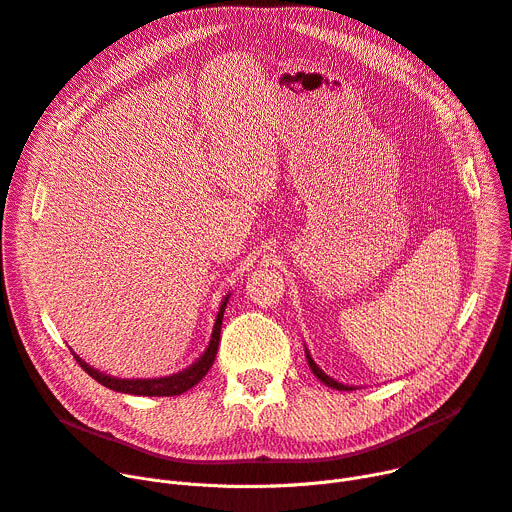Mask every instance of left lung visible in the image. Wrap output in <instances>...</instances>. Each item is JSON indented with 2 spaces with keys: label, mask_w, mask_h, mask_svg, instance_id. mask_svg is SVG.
Returning a JSON list of instances; mask_svg holds the SVG:
<instances>
[{
  "label": "left lung",
  "mask_w": 512,
  "mask_h": 512,
  "mask_svg": "<svg viewBox=\"0 0 512 512\" xmlns=\"http://www.w3.org/2000/svg\"><path fill=\"white\" fill-rule=\"evenodd\" d=\"M306 359H308V366H310V370L314 372V376L320 380V382H324L326 386H330V388H337V390H353L351 386H347V384H341V382H337L335 378H330V376H326L318 366H316V362L312 359V355L308 353V349H306Z\"/></svg>",
  "instance_id": "8db88e82"
}]
</instances>
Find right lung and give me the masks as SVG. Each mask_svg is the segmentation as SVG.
I'll return each instance as SVG.
<instances>
[{
    "mask_svg": "<svg viewBox=\"0 0 512 512\" xmlns=\"http://www.w3.org/2000/svg\"><path fill=\"white\" fill-rule=\"evenodd\" d=\"M229 302V295L221 302L217 320H215V328H213V335H210L208 347L206 351L198 357V362H194L192 366H188L186 370L171 374V376H163V378H113L107 376L95 368H90L86 362L74 353V359L78 362V366L88 374L93 376L97 382H101L103 386L115 390V393H128V395H140V397H175V395H182L186 390H190L194 384H198L206 372L213 366L215 357H217V349H219V341H221V324H223V312L227 308Z\"/></svg>",
    "mask_w": 512,
    "mask_h": 512,
    "instance_id": "1",
    "label": "right lung"
}]
</instances>
